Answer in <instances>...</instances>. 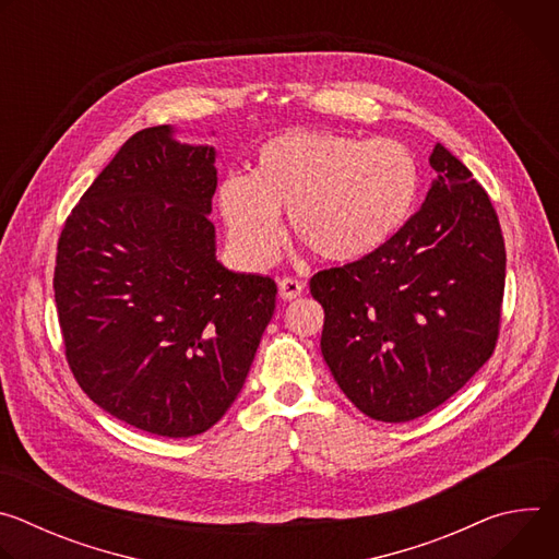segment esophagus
Returning <instances> with one entry per match:
<instances>
[{
    "instance_id": "34e87169",
    "label": "esophagus",
    "mask_w": 559,
    "mask_h": 559,
    "mask_svg": "<svg viewBox=\"0 0 559 559\" xmlns=\"http://www.w3.org/2000/svg\"><path fill=\"white\" fill-rule=\"evenodd\" d=\"M302 287L305 285L300 281H296V278H283L278 283V296L283 300H294V298H298L302 294Z\"/></svg>"
}]
</instances>
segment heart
Here are the masks:
<instances>
[{
	"instance_id": "obj_1",
	"label": "heart",
	"mask_w": 559,
	"mask_h": 559,
	"mask_svg": "<svg viewBox=\"0 0 559 559\" xmlns=\"http://www.w3.org/2000/svg\"><path fill=\"white\" fill-rule=\"evenodd\" d=\"M418 194L420 166L403 141L294 130L259 147L250 177H225L216 205L231 248L250 265L276 259L281 212L316 259L356 263L401 234Z\"/></svg>"
}]
</instances>
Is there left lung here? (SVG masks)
I'll list each match as a JSON object with an SVG mask.
<instances>
[{
  "instance_id": "obj_1",
  "label": "left lung",
  "mask_w": 559,
  "mask_h": 559,
  "mask_svg": "<svg viewBox=\"0 0 559 559\" xmlns=\"http://www.w3.org/2000/svg\"><path fill=\"white\" fill-rule=\"evenodd\" d=\"M423 207L376 254L318 272L323 358L369 418L407 423L442 405L493 354L507 252L485 188L442 143Z\"/></svg>"
}]
</instances>
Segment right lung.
Wrapping results in <instances>:
<instances>
[{
  "label": "right lung",
  "mask_w": 559,
  "mask_h": 559,
  "mask_svg": "<svg viewBox=\"0 0 559 559\" xmlns=\"http://www.w3.org/2000/svg\"><path fill=\"white\" fill-rule=\"evenodd\" d=\"M216 150L177 128L132 134L59 236L68 365L112 418L164 438L207 431L243 389L276 307L270 276L227 270L210 221Z\"/></svg>",
  "instance_id": "obj_1"
}]
</instances>
